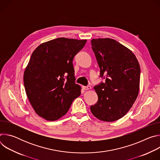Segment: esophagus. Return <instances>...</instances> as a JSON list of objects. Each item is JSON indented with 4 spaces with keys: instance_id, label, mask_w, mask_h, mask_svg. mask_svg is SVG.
Returning a JSON list of instances; mask_svg holds the SVG:
<instances>
[{
    "instance_id": "34e87169",
    "label": "esophagus",
    "mask_w": 160,
    "mask_h": 160,
    "mask_svg": "<svg viewBox=\"0 0 160 160\" xmlns=\"http://www.w3.org/2000/svg\"><path fill=\"white\" fill-rule=\"evenodd\" d=\"M82 88H83V90H90V89H91V87H90V86H87V87L83 86V87H82Z\"/></svg>"
}]
</instances>
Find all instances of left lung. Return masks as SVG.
<instances>
[{
	"instance_id": "1",
	"label": "left lung",
	"mask_w": 160,
	"mask_h": 160,
	"mask_svg": "<svg viewBox=\"0 0 160 160\" xmlns=\"http://www.w3.org/2000/svg\"><path fill=\"white\" fill-rule=\"evenodd\" d=\"M104 83L94 87L98 102L90 106L92 115L107 122L125 116L138 96L140 86V65L129 49L109 38L91 40Z\"/></svg>"
}]
</instances>
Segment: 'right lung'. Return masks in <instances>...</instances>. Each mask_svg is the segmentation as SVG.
Segmentation results:
<instances>
[{
    "instance_id": "add662e5",
    "label": "right lung",
    "mask_w": 160,
    "mask_h": 160,
    "mask_svg": "<svg viewBox=\"0 0 160 160\" xmlns=\"http://www.w3.org/2000/svg\"><path fill=\"white\" fill-rule=\"evenodd\" d=\"M86 42L58 38L41 43L33 52L23 81L28 99L39 117L58 120L80 96L72 61Z\"/></svg>"
}]
</instances>
